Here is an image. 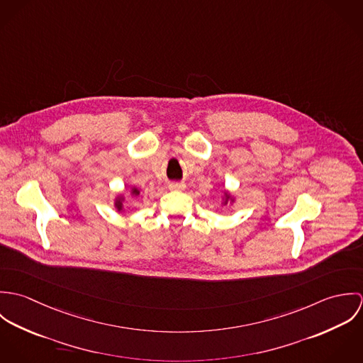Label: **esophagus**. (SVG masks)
<instances>
[{"label":"esophagus","mask_w":363,"mask_h":363,"mask_svg":"<svg viewBox=\"0 0 363 363\" xmlns=\"http://www.w3.org/2000/svg\"><path fill=\"white\" fill-rule=\"evenodd\" d=\"M184 189H186L184 183H170L169 184V190H173V191H182Z\"/></svg>","instance_id":"obj_1"}]
</instances>
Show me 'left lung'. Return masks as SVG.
Returning <instances> with one entry per match:
<instances>
[{
  "label": "left lung",
  "mask_w": 363,
  "mask_h": 363,
  "mask_svg": "<svg viewBox=\"0 0 363 363\" xmlns=\"http://www.w3.org/2000/svg\"><path fill=\"white\" fill-rule=\"evenodd\" d=\"M235 201H236L235 194H232V193L228 191V190H222V201H220L222 207L232 206V204H235Z\"/></svg>",
  "instance_id": "1"
}]
</instances>
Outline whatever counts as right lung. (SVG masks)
Masks as SVG:
<instances>
[{
	"instance_id": "obj_1",
	"label": "right lung",
	"mask_w": 363,
	"mask_h": 363,
	"mask_svg": "<svg viewBox=\"0 0 363 363\" xmlns=\"http://www.w3.org/2000/svg\"><path fill=\"white\" fill-rule=\"evenodd\" d=\"M140 189H137L135 186H131L130 187V197H138L140 196ZM124 203H125V194H124V191L123 193H118V194H116V197H114V203H113V206L116 208V211H118V212H121V211H124Z\"/></svg>"
}]
</instances>
